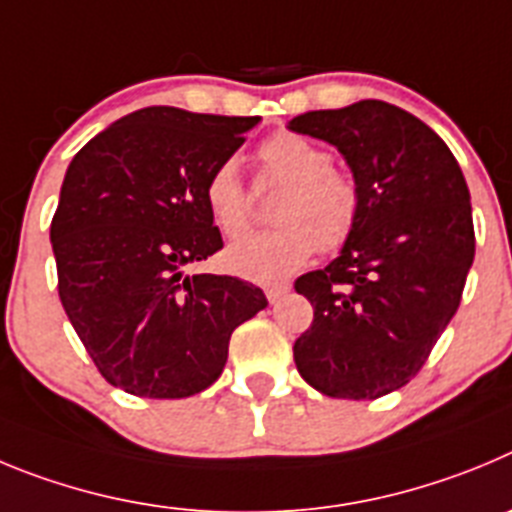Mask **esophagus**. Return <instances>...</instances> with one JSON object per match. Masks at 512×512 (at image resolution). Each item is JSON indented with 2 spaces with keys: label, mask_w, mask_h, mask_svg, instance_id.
<instances>
[{
  "label": "esophagus",
  "mask_w": 512,
  "mask_h": 512,
  "mask_svg": "<svg viewBox=\"0 0 512 512\" xmlns=\"http://www.w3.org/2000/svg\"><path fill=\"white\" fill-rule=\"evenodd\" d=\"M288 293H290V285H270V288L265 290V296L270 303H278L280 298L288 296Z\"/></svg>",
  "instance_id": "34e87169"
}]
</instances>
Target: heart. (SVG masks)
Masks as SVG:
<instances>
[{
    "instance_id": "heart-1",
    "label": "heart",
    "mask_w": 512,
    "mask_h": 512,
    "mask_svg": "<svg viewBox=\"0 0 512 512\" xmlns=\"http://www.w3.org/2000/svg\"><path fill=\"white\" fill-rule=\"evenodd\" d=\"M283 186L275 199L273 229L232 245L224 262L234 275L255 283H278L306 265L316 250L336 252L357 232L362 188L344 168L331 165L329 150L298 132H275L257 147V188ZM211 219L227 239L252 224V193L234 160H224L204 183Z\"/></svg>"
}]
</instances>
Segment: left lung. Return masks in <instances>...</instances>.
<instances>
[{"label":"left lung","instance_id":"1","mask_svg":"<svg viewBox=\"0 0 512 512\" xmlns=\"http://www.w3.org/2000/svg\"><path fill=\"white\" fill-rule=\"evenodd\" d=\"M290 130L339 147L362 188L342 255L296 280L313 321L293 359L329 398H382L423 370L462 301L474 260L467 181L428 124L385 101L306 112Z\"/></svg>","mask_w":512,"mask_h":512}]
</instances>
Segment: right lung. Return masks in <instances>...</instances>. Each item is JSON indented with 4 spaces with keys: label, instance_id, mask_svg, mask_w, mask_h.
<instances>
[{
    "label": "right lung",
    "instance_id": "1",
    "mask_svg": "<svg viewBox=\"0 0 512 512\" xmlns=\"http://www.w3.org/2000/svg\"><path fill=\"white\" fill-rule=\"evenodd\" d=\"M257 117L147 107L71 160L50 222L58 296L101 377L137 398L214 385L229 339L267 306L232 275H183L224 247L204 201Z\"/></svg>",
    "mask_w": 512,
    "mask_h": 512
}]
</instances>
